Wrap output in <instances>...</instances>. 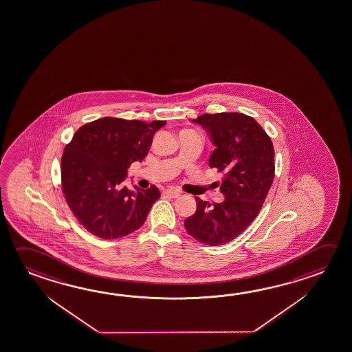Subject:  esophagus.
Wrapping results in <instances>:
<instances>
[{
	"mask_svg": "<svg viewBox=\"0 0 352 352\" xmlns=\"http://www.w3.org/2000/svg\"><path fill=\"white\" fill-rule=\"evenodd\" d=\"M163 195L169 197H178L180 192L178 190H174V189H167V190L163 191Z\"/></svg>",
	"mask_w": 352,
	"mask_h": 352,
	"instance_id": "1",
	"label": "esophagus"
}]
</instances>
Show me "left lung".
<instances>
[{
    "label": "left lung",
    "instance_id": "8db88e82",
    "mask_svg": "<svg viewBox=\"0 0 352 352\" xmlns=\"http://www.w3.org/2000/svg\"><path fill=\"white\" fill-rule=\"evenodd\" d=\"M192 122L204 126L216 146L209 166L223 175L225 200L210 204L195 197L197 211L185 219V230L200 243L220 246L258 215L274 178V148L262 126L241 112L204 113Z\"/></svg>",
    "mask_w": 352,
    "mask_h": 352
}]
</instances>
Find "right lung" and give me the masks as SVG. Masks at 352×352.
Returning <instances> with one entry per match:
<instances>
[{
    "instance_id": "1",
    "label": "right lung",
    "mask_w": 352,
    "mask_h": 352,
    "mask_svg": "<svg viewBox=\"0 0 352 352\" xmlns=\"http://www.w3.org/2000/svg\"><path fill=\"white\" fill-rule=\"evenodd\" d=\"M166 121L104 118L81 126L62 155V191L81 226L102 240L132 234L146 221L161 192L155 185L124 186L127 169L148 153Z\"/></svg>"
}]
</instances>
